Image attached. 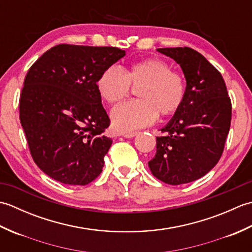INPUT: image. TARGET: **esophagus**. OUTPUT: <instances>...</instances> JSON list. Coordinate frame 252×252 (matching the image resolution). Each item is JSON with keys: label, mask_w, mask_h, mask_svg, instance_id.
I'll use <instances>...</instances> for the list:
<instances>
[{"label": "esophagus", "mask_w": 252, "mask_h": 252, "mask_svg": "<svg viewBox=\"0 0 252 252\" xmlns=\"http://www.w3.org/2000/svg\"><path fill=\"white\" fill-rule=\"evenodd\" d=\"M136 134L137 132H126V133H122V136L126 138H131V137H134Z\"/></svg>", "instance_id": "obj_1"}]
</instances>
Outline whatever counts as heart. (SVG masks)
I'll list each match as a JSON object with an SVG mask.
<instances>
[{
    "instance_id": "heart-1",
    "label": "heart",
    "mask_w": 252,
    "mask_h": 252,
    "mask_svg": "<svg viewBox=\"0 0 252 252\" xmlns=\"http://www.w3.org/2000/svg\"><path fill=\"white\" fill-rule=\"evenodd\" d=\"M96 84L101 98L109 104L127 97L130 84L142 85L137 93L140 100L126 101L111 111L112 126L119 132L152 125L158 114L163 118L173 116L183 105L186 95L185 79L159 58L133 63L125 72L116 67L107 68Z\"/></svg>"
}]
</instances>
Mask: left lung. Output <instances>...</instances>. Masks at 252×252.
<instances>
[{
	"label": "left lung",
	"instance_id": "1",
	"mask_svg": "<svg viewBox=\"0 0 252 252\" xmlns=\"http://www.w3.org/2000/svg\"><path fill=\"white\" fill-rule=\"evenodd\" d=\"M179 63L186 80L184 103L157 136L148 161L152 173L170 185L200 179L218 163L232 119L225 82L200 53L189 47L157 49Z\"/></svg>",
	"mask_w": 252,
	"mask_h": 252
}]
</instances>
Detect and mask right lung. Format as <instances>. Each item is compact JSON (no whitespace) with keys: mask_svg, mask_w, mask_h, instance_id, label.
Instances as JSON below:
<instances>
[{"mask_svg":"<svg viewBox=\"0 0 252 252\" xmlns=\"http://www.w3.org/2000/svg\"><path fill=\"white\" fill-rule=\"evenodd\" d=\"M126 55L118 47L60 44L29 69L19 118L31 156L61 183L87 185L100 174L112 140L97 80Z\"/></svg>","mask_w":252,"mask_h":252,"instance_id":"obj_1","label":"right lung"}]
</instances>
